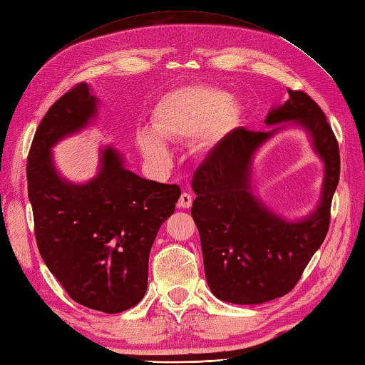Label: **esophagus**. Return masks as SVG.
<instances>
[{
  "label": "esophagus",
  "instance_id": "34e87169",
  "mask_svg": "<svg viewBox=\"0 0 365 365\" xmlns=\"http://www.w3.org/2000/svg\"><path fill=\"white\" fill-rule=\"evenodd\" d=\"M192 201H193L192 195L187 193V192H184L181 197H180V200H178V207L189 209V207H192Z\"/></svg>",
  "mask_w": 365,
  "mask_h": 365
}]
</instances>
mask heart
<instances>
[{
    "instance_id": "heart-1",
    "label": "heart",
    "mask_w": 365,
    "mask_h": 365,
    "mask_svg": "<svg viewBox=\"0 0 365 365\" xmlns=\"http://www.w3.org/2000/svg\"><path fill=\"white\" fill-rule=\"evenodd\" d=\"M242 103L227 91L213 86H185L164 96L153 110V128H139L136 144L148 161L167 165V142H180L197 135V145L210 152L232 131L242 115Z\"/></svg>"
}]
</instances>
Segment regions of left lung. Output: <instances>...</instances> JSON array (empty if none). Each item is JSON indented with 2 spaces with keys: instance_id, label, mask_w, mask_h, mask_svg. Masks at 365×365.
Here are the masks:
<instances>
[{
  "instance_id": "left-lung-1",
  "label": "left lung",
  "mask_w": 365,
  "mask_h": 365,
  "mask_svg": "<svg viewBox=\"0 0 365 365\" xmlns=\"http://www.w3.org/2000/svg\"><path fill=\"white\" fill-rule=\"evenodd\" d=\"M266 115L271 131L232 130L193 175L192 217L198 227L204 271L213 296L255 305L288 294L324 243L339 182V145L324 111L304 91ZM290 125L305 129L324 163L322 200L308 217L288 222L252 193V158L264 141ZM284 123L285 126H279Z\"/></svg>"
}]
</instances>
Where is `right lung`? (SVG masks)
Instances as JSON below:
<instances>
[{
    "mask_svg": "<svg viewBox=\"0 0 365 365\" xmlns=\"http://www.w3.org/2000/svg\"><path fill=\"white\" fill-rule=\"evenodd\" d=\"M97 103L85 82L61 96L35 131L26 175L48 269L77 304L114 314L144 297L150 250L181 189L127 170L110 145L101 150L99 172L88 182H71L57 172L52 147L90 125Z\"/></svg>",
    "mask_w": 365,
    "mask_h": 365,
    "instance_id": "1",
    "label": "right lung"
}]
</instances>
